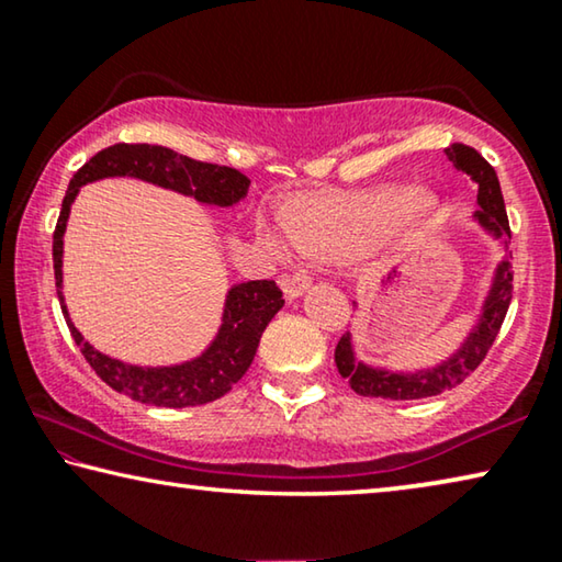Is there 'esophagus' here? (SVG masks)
I'll return each mask as SVG.
<instances>
[{"label": "esophagus", "instance_id": "obj_1", "mask_svg": "<svg viewBox=\"0 0 562 562\" xmlns=\"http://www.w3.org/2000/svg\"><path fill=\"white\" fill-rule=\"evenodd\" d=\"M310 282H313V278H310L305 270H295V272L282 274V278H280L284 297H288V300H295V297L303 295V292L310 288Z\"/></svg>", "mask_w": 562, "mask_h": 562}]
</instances>
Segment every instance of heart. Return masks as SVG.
<instances>
[{"mask_svg": "<svg viewBox=\"0 0 562 562\" xmlns=\"http://www.w3.org/2000/svg\"><path fill=\"white\" fill-rule=\"evenodd\" d=\"M414 194L408 189H381L348 201L307 199L284 206V227L290 239L305 255H338L373 245L404 220L422 216L424 209L412 207ZM259 239L272 255L288 252L282 232L270 222H259Z\"/></svg>", "mask_w": 562, "mask_h": 562, "instance_id": "b5f03b06", "label": "heart"}]
</instances>
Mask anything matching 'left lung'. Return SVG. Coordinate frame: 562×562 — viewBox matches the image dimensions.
<instances>
[{
    "label": "left lung",
    "mask_w": 562,
    "mask_h": 562,
    "mask_svg": "<svg viewBox=\"0 0 562 562\" xmlns=\"http://www.w3.org/2000/svg\"><path fill=\"white\" fill-rule=\"evenodd\" d=\"M449 161L457 166L459 171L472 176L480 183V194H476V220L484 229H490L495 237H509V222L505 212V199L499 191V179L492 166L484 161L482 154H476L472 146L451 144L447 148ZM509 300H513V272H509V262H499L495 282H492L490 297L484 300V310L474 333L447 363H441L431 371L418 373H391V371H375L358 363L353 358V348H350V333L342 335L335 346V366L342 379H348L350 389L368 398H386V401H414V398H429L437 393L454 389L462 383L469 373L476 371V366L484 361L490 353L492 342H495L497 333L505 323Z\"/></svg>",
    "instance_id": "obj_1"
}]
</instances>
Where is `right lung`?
Wrapping results in <instances>:
<instances>
[{"mask_svg": "<svg viewBox=\"0 0 562 562\" xmlns=\"http://www.w3.org/2000/svg\"><path fill=\"white\" fill-rule=\"evenodd\" d=\"M105 176H133V179L158 183L164 189H173L179 194L194 196L204 201V204L216 206L237 204L247 194L249 187L247 176L237 169L196 161V158L181 156L164 146L115 144L98 150L82 169L75 171L63 199L60 216H57L53 234L57 288L63 284V234L72 199L78 196L82 183L105 179ZM57 297H60V307L70 335L100 379L113 391L125 393L133 401L166 408L199 406L224 396L247 373V368L252 366L259 338H262L267 323L284 305L282 290L274 280L241 282L229 290L227 307H224V323L206 353H201L194 361L181 366L140 368L98 353L90 342L82 340V335L70 323V317H67L63 292H57Z\"/></svg>", "mask_w": 562, "mask_h": 562, "instance_id": "1", "label": "right lung"}]
</instances>
